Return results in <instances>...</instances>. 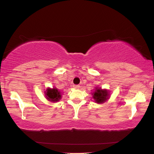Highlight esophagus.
<instances>
[{"label": "esophagus", "instance_id": "esophagus-1", "mask_svg": "<svg viewBox=\"0 0 154 154\" xmlns=\"http://www.w3.org/2000/svg\"><path fill=\"white\" fill-rule=\"evenodd\" d=\"M72 87H73L75 89H79V85H72Z\"/></svg>", "mask_w": 154, "mask_h": 154}]
</instances>
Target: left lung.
<instances>
[{
	"instance_id": "8db88e82",
	"label": "left lung",
	"mask_w": 154,
	"mask_h": 154,
	"mask_svg": "<svg viewBox=\"0 0 154 154\" xmlns=\"http://www.w3.org/2000/svg\"><path fill=\"white\" fill-rule=\"evenodd\" d=\"M92 94V98L98 104L104 103L109 98V92L106 89H101V88H96Z\"/></svg>"
}]
</instances>
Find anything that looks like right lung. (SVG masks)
Returning <instances> with one entry per match:
<instances>
[{
  "label": "right lung",
  "mask_w": 154,
  "mask_h": 154,
  "mask_svg": "<svg viewBox=\"0 0 154 154\" xmlns=\"http://www.w3.org/2000/svg\"><path fill=\"white\" fill-rule=\"evenodd\" d=\"M45 95L46 98L48 99L49 101L52 103L58 102L62 97L61 92L58 91L57 88H48L45 91Z\"/></svg>",
  "instance_id": "right-lung-1"
}]
</instances>
